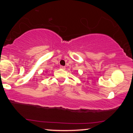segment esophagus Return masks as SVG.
Segmentation results:
<instances>
[{
  "mask_svg": "<svg viewBox=\"0 0 133 133\" xmlns=\"http://www.w3.org/2000/svg\"><path fill=\"white\" fill-rule=\"evenodd\" d=\"M60 69H63V70H65V68L64 66H62V65H61V66H60Z\"/></svg>",
  "mask_w": 133,
  "mask_h": 133,
  "instance_id": "1",
  "label": "esophagus"
}]
</instances>
